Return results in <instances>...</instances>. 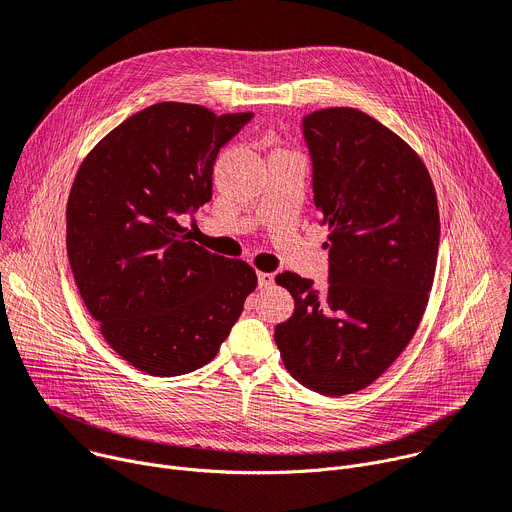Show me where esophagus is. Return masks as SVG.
I'll list each match as a JSON object with an SVG mask.
<instances>
[{
  "mask_svg": "<svg viewBox=\"0 0 512 512\" xmlns=\"http://www.w3.org/2000/svg\"><path fill=\"white\" fill-rule=\"evenodd\" d=\"M257 282H259V288H269L273 284V273L259 271L257 273Z\"/></svg>",
  "mask_w": 512,
  "mask_h": 512,
  "instance_id": "34e87169",
  "label": "esophagus"
}]
</instances>
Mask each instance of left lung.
<instances>
[{
	"instance_id": "8db88e82",
	"label": "left lung",
	"mask_w": 512,
	"mask_h": 512,
	"mask_svg": "<svg viewBox=\"0 0 512 512\" xmlns=\"http://www.w3.org/2000/svg\"><path fill=\"white\" fill-rule=\"evenodd\" d=\"M320 224L329 226V284L298 273L275 282L294 314L275 327L284 365L304 388L343 396L394 363L427 308L439 251L431 175L390 128L355 108L302 118Z\"/></svg>"
}]
</instances>
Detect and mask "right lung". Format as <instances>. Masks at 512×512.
<instances>
[{
	"instance_id": "add662e5",
	"label": "right lung",
	"mask_w": 512,
	"mask_h": 512,
	"mask_svg": "<svg viewBox=\"0 0 512 512\" xmlns=\"http://www.w3.org/2000/svg\"><path fill=\"white\" fill-rule=\"evenodd\" d=\"M251 118L161 102L106 134L75 175V284L108 345L151 376L212 361L257 286L251 265L206 251L179 224L210 202L216 157Z\"/></svg>"
}]
</instances>
